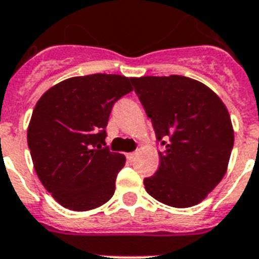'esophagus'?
<instances>
[{"label":"esophagus","instance_id":"1","mask_svg":"<svg viewBox=\"0 0 259 259\" xmlns=\"http://www.w3.org/2000/svg\"><path fill=\"white\" fill-rule=\"evenodd\" d=\"M136 155L137 153H127V154H126V158H127L129 162H133L134 159H136Z\"/></svg>","mask_w":259,"mask_h":259}]
</instances>
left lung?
Wrapping results in <instances>:
<instances>
[{
    "label": "left lung",
    "instance_id": "left-lung-1",
    "mask_svg": "<svg viewBox=\"0 0 259 259\" xmlns=\"http://www.w3.org/2000/svg\"><path fill=\"white\" fill-rule=\"evenodd\" d=\"M132 82L165 146L145 189L173 207L202 202L228 170L234 145L228 108L205 83L184 75H145Z\"/></svg>",
    "mask_w": 259,
    "mask_h": 259
}]
</instances>
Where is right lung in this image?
<instances>
[{
  "instance_id": "right-lung-1",
  "label": "right lung",
  "mask_w": 259,
  "mask_h": 259,
  "mask_svg": "<svg viewBox=\"0 0 259 259\" xmlns=\"http://www.w3.org/2000/svg\"><path fill=\"white\" fill-rule=\"evenodd\" d=\"M130 81L102 73L71 77L35 104L27 126L33 166L44 188L66 209H96L114 194L126 158L102 145L111 108L133 90Z\"/></svg>"
}]
</instances>
